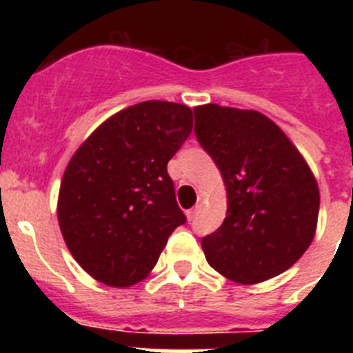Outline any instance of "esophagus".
<instances>
[{
    "instance_id": "obj_1",
    "label": "esophagus",
    "mask_w": 353,
    "mask_h": 353,
    "mask_svg": "<svg viewBox=\"0 0 353 353\" xmlns=\"http://www.w3.org/2000/svg\"><path fill=\"white\" fill-rule=\"evenodd\" d=\"M198 212H199V205H198V207L191 208V210H187V212H185L187 219H189V221H192V219H194L196 215H198Z\"/></svg>"
}]
</instances>
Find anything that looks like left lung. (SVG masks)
<instances>
[{"mask_svg":"<svg viewBox=\"0 0 353 353\" xmlns=\"http://www.w3.org/2000/svg\"><path fill=\"white\" fill-rule=\"evenodd\" d=\"M196 139L228 194L226 219L203 236L207 261L240 285L288 270L313 242L320 192L307 162L279 127L252 109L194 108Z\"/></svg>","mask_w":353,"mask_h":353,"instance_id":"obj_1","label":"left lung"}]
</instances>
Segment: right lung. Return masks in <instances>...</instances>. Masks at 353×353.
<instances>
[{
  "label": "right lung",
  "mask_w": 353,
  "mask_h": 353,
  "mask_svg": "<svg viewBox=\"0 0 353 353\" xmlns=\"http://www.w3.org/2000/svg\"><path fill=\"white\" fill-rule=\"evenodd\" d=\"M192 130L183 104L146 101L97 127L72 155L58 196L68 251L93 279L136 285L185 223L168 162Z\"/></svg>",
  "instance_id": "right-lung-1"
}]
</instances>
